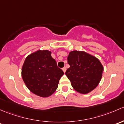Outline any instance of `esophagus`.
Masks as SVG:
<instances>
[{
	"mask_svg": "<svg viewBox=\"0 0 124 124\" xmlns=\"http://www.w3.org/2000/svg\"><path fill=\"white\" fill-rule=\"evenodd\" d=\"M62 71H64V73H65V72H66V68L65 67H63V68L62 69Z\"/></svg>",
	"mask_w": 124,
	"mask_h": 124,
	"instance_id": "34e87169",
	"label": "esophagus"
}]
</instances>
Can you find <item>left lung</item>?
<instances>
[{"instance_id": "left-lung-1", "label": "left lung", "mask_w": 124, "mask_h": 124, "mask_svg": "<svg viewBox=\"0 0 124 124\" xmlns=\"http://www.w3.org/2000/svg\"><path fill=\"white\" fill-rule=\"evenodd\" d=\"M70 67L66 75L75 91L86 94L94 90L101 79L103 66L95 56L84 51H72L67 57Z\"/></svg>"}]
</instances>
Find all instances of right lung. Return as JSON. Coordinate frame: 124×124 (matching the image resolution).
Segmentation results:
<instances>
[{"label":"right lung","instance_id":"1","mask_svg":"<svg viewBox=\"0 0 124 124\" xmlns=\"http://www.w3.org/2000/svg\"><path fill=\"white\" fill-rule=\"evenodd\" d=\"M64 75L48 50H38L25 58L21 76L27 88L35 95L48 97L58 88Z\"/></svg>","mask_w":124,"mask_h":124}]
</instances>
